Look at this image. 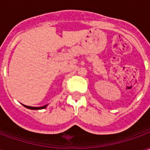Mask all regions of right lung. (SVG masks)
<instances>
[{
	"instance_id": "1",
	"label": "right lung",
	"mask_w": 150,
	"mask_h": 150,
	"mask_svg": "<svg viewBox=\"0 0 150 150\" xmlns=\"http://www.w3.org/2000/svg\"><path fill=\"white\" fill-rule=\"evenodd\" d=\"M25 107L29 109H32V110H39V109H43V108H46L47 107V104L46 105H44V106H42V107H31V106H26V105H25L23 104Z\"/></svg>"
}]
</instances>
